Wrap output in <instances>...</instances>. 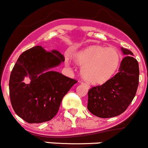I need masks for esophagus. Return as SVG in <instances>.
<instances>
[{
	"label": "esophagus",
	"instance_id": "esophagus-1",
	"mask_svg": "<svg viewBox=\"0 0 148 148\" xmlns=\"http://www.w3.org/2000/svg\"><path fill=\"white\" fill-rule=\"evenodd\" d=\"M82 84H84V85H85V86H86V87L88 88H90V86H89V85H88V84H86V83H84V82H82Z\"/></svg>",
	"mask_w": 148,
	"mask_h": 148
}]
</instances>
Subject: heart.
<instances>
[{
  "mask_svg": "<svg viewBox=\"0 0 148 148\" xmlns=\"http://www.w3.org/2000/svg\"><path fill=\"white\" fill-rule=\"evenodd\" d=\"M76 62L82 66L83 78L93 84H102L111 79L119 68L121 56L117 50L100 45H91L74 56ZM66 65L69 62H66Z\"/></svg>",
  "mask_w": 148,
  "mask_h": 148,
  "instance_id": "1",
  "label": "heart"
}]
</instances>
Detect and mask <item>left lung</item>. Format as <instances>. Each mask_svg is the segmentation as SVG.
<instances>
[{"label":"left lung","instance_id":"1","mask_svg":"<svg viewBox=\"0 0 148 148\" xmlns=\"http://www.w3.org/2000/svg\"><path fill=\"white\" fill-rule=\"evenodd\" d=\"M126 57L120 64L119 72L101 86L92 87L88 92L87 108L100 118H110L122 114L136 95L138 86V62L134 54L121 48Z\"/></svg>","mask_w":148,"mask_h":148}]
</instances>
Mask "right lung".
<instances>
[{
  "instance_id": "right-lung-1",
  "label": "right lung",
  "mask_w": 148,
  "mask_h": 148,
  "mask_svg": "<svg viewBox=\"0 0 148 148\" xmlns=\"http://www.w3.org/2000/svg\"><path fill=\"white\" fill-rule=\"evenodd\" d=\"M64 58L59 51L47 52L37 45L20 55L9 81L12 108L29 124H39L53 119L63 97L77 82L52 69Z\"/></svg>"
}]
</instances>
